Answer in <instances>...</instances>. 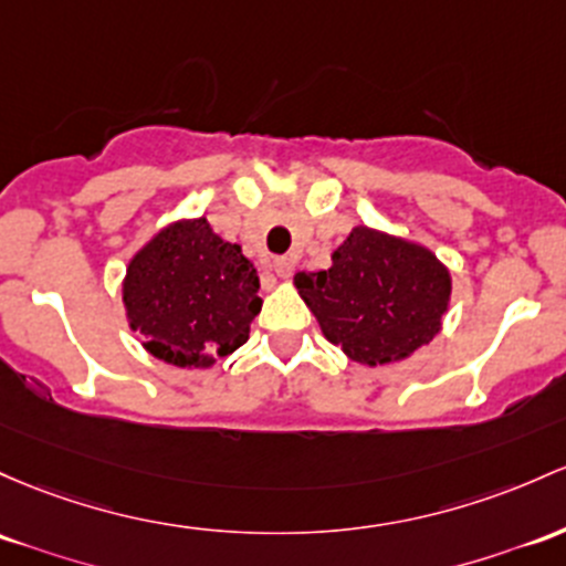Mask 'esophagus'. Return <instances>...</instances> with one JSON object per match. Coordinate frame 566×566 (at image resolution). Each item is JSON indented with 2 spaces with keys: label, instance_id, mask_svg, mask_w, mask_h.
Here are the masks:
<instances>
[{
  "label": "esophagus",
  "instance_id": "34e87169",
  "mask_svg": "<svg viewBox=\"0 0 566 566\" xmlns=\"http://www.w3.org/2000/svg\"><path fill=\"white\" fill-rule=\"evenodd\" d=\"M271 269H273V273H276V276L287 279L290 273H293V269H295V260L293 258H273Z\"/></svg>",
  "mask_w": 566,
  "mask_h": 566
}]
</instances>
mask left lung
<instances>
[{"mask_svg":"<svg viewBox=\"0 0 566 566\" xmlns=\"http://www.w3.org/2000/svg\"><path fill=\"white\" fill-rule=\"evenodd\" d=\"M333 346L359 365L402 363L443 331L451 271L430 247L406 235L354 226L331 254V269L293 276Z\"/></svg>","mask_w":566,"mask_h":566,"instance_id":"8db88e82","label":"left lung"}]
</instances>
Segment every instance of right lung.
Returning a JSON list of instances; mask_svg holds the SVG:
<instances>
[{
	"label": "right lung",
	"mask_w": 566,
	"mask_h": 566,
	"mask_svg": "<svg viewBox=\"0 0 566 566\" xmlns=\"http://www.w3.org/2000/svg\"><path fill=\"white\" fill-rule=\"evenodd\" d=\"M260 279L239 244L217 235L207 217H179L128 260L120 293L142 346L174 368L209 370L250 338L263 308Z\"/></svg>",
	"instance_id": "1"
}]
</instances>
